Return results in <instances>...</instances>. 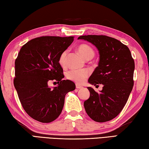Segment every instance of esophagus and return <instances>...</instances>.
<instances>
[{
	"mask_svg": "<svg viewBox=\"0 0 149 149\" xmlns=\"http://www.w3.org/2000/svg\"><path fill=\"white\" fill-rule=\"evenodd\" d=\"M75 87H76L77 89H79V88H83V86H81L79 85H78V84H76V85H75Z\"/></svg>",
	"mask_w": 149,
	"mask_h": 149,
	"instance_id": "esophagus-1",
	"label": "esophagus"
}]
</instances>
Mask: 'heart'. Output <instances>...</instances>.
I'll list each match as a JSON object with an SVG mask.
<instances>
[{
    "mask_svg": "<svg viewBox=\"0 0 149 149\" xmlns=\"http://www.w3.org/2000/svg\"><path fill=\"white\" fill-rule=\"evenodd\" d=\"M77 51L84 58L88 60L93 58L94 55V51L90 45L85 44H80L77 47ZM68 51L66 50L62 53L58 58V63L62 67H65L66 65V56ZM89 75V72L86 70H71L67 72L66 77L69 80L76 83L77 84H81L87 79Z\"/></svg>",
    "mask_w": 149,
    "mask_h": 149,
    "instance_id": "obj_1",
    "label": "heart"
}]
</instances>
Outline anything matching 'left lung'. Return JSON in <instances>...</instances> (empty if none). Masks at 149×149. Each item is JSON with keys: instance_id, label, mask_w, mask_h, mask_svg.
I'll list each match as a JSON object with an SVG mask.
<instances>
[{"instance_id": "left-lung-1", "label": "left lung", "mask_w": 149, "mask_h": 149, "mask_svg": "<svg viewBox=\"0 0 149 149\" xmlns=\"http://www.w3.org/2000/svg\"><path fill=\"white\" fill-rule=\"evenodd\" d=\"M78 39L91 42L99 51L98 66L88 83L104 85L100 93L87 88L91 95L84 107L94 121H109L121 112L133 88L135 63L130 51L119 40L105 35L81 36Z\"/></svg>"}]
</instances>
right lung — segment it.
<instances>
[{
	"label": "right lung",
	"instance_id": "1",
	"mask_svg": "<svg viewBox=\"0 0 149 149\" xmlns=\"http://www.w3.org/2000/svg\"><path fill=\"white\" fill-rule=\"evenodd\" d=\"M74 41V36H45L30 40L21 48L15 61L13 85L24 110L43 123L53 122L62 112L66 94L75 90L70 80H64L58 63L61 54ZM55 80L58 85L48 86Z\"/></svg>",
	"mask_w": 149,
	"mask_h": 149
}]
</instances>
